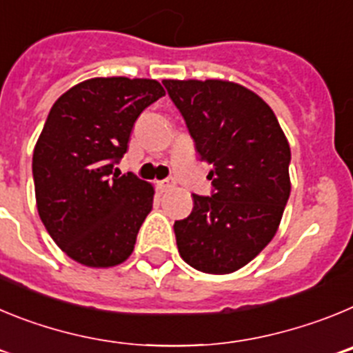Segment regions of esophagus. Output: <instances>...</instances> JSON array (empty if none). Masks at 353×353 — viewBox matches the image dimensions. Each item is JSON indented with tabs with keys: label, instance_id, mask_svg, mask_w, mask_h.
Wrapping results in <instances>:
<instances>
[{
	"label": "esophagus",
	"instance_id": "obj_1",
	"mask_svg": "<svg viewBox=\"0 0 353 353\" xmlns=\"http://www.w3.org/2000/svg\"><path fill=\"white\" fill-rule=\"evenodd\" d=\"M174 187V179H166L161 182V189L162 191H171Z\"/></svg>",
	"mask_w": 353,
	"mask_h": 353
}]
</instances>
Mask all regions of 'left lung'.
<instances>
[{
    "label": "left lung",
    "instance_id": "left-lung-1",
    "mask_svg": "<svg viewBox=\"0 0 353 353\" xmlns=\"http://www.w3.org/2000/svg\"><path fill=\"white\" fill-rule=\"evenodd\" d=\"M196 152L212 164V194H192L187 219L174 221L180 256L196 270L230 274L260 254L290 198V145L269 104L221 79H164Z\"/></svg>",
    "mask_w": 353,
    "mask_h": 353
}]
</instances>
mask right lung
<instances>
[{
  "mask_svg": "<svg viewBox=\"0 0 353 353\" xmlns=\"http://www.w3.org/2000/svg\"><path fill=\"white\" fill-rule=\"evenodd\" d=\"M164 93L155 79L93 77L52 104L33 152L37 208L51 239L77 263L105 269L134 251L154 187L114 164L134 121Z\"/></svg>",
  "mask_w": 353,
  "mask_h": 353,
  "instance_id": "obj_1",
  "label": "right lung"
}]
</instances>
